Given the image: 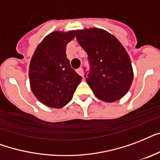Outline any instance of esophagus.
<instances>
[{
	"instance_id": "esophagus-1",
	"label": "esophagus",
	"mask_w": 160,
	"mask_h": 160,
	"mask_svg": "<svg viewBox=\"0 0 160 160\" xmlns=\"http://www.w3.org/2000/svg\"><path fill=\"white\" fill-rule=\"evenodd\" d=\"M77 72H78L79 75H81L82 77H83V70H82V68H80L78 69V70H77Z\"/></svg>"
}]
</instances>
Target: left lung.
I'll use <instances>...</instances> for the list:
<instances>
[{
    "label": "left lung",
    "mask_w": 160,
    "mask_h": 160,
    "mask_svg": "<svg viewBox=\"0 0 160 160\" xmlns=\"http://www.w3.org/2000/svg\"><path fill=\"white\" fill-rule=\"evenodd\" d=\"M76 38L88 53L89 71H85V78L95 96L108 102L123 97L132 84L133 73L130 58L122 44L98 28L78 30Z\"/></svg>",
    "instance_id": "obj_1"
}]
</instances>
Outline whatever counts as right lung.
I'll list each match as a JSON object with an SVG mask.
<instances>
[{
    "mask_svg": "<svg viewBox=\"0 0 160 160\" xmlns=\"http://www.w3.org/2000/svg\"><path fill=\"white\" fill-rule=\"evenodd\" d=\"M75 31L53 32L38 45L29 68L31 89L35 97L50 108H61L72 100L82 77L71 68L66 48Z\"/></svg>",
    "mask_w": 160,
    "mask_h": 160,
    "instance_id": "obj_1",
    "label": "right lung"
}]
</instances>
